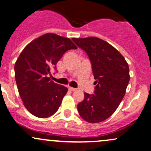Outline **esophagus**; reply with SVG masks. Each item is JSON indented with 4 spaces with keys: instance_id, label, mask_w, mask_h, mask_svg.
<instances>
[{
    "instance_id": "esophagus-1",
    "label": "esophagus",
    "mask_w": 151,
    "mask_h": 151,
    "mask_svg": "<svg viewBox=\"0 0 151 151\" xmlns=\"http://www.w3.org/2000/svg\"><path fill=\"white\" fill-rule=\"evenodd\" d=\"M68 89H69V90H70V91H76V90H77V89H76V88H72V87H69Z\"/></svg>"
}]
</instances>
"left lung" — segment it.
Segmentation results:
<instances>
[{"instance_id":"obj_1","label":"left lung","mask_w":151,"mask_h":151,"mask_svg":"<svg viewBox=\"0 0 151 151\" xmlns=\"http://www.w3.org/2000/svg\"><path fill=\"white\" fill-rule=\"evenodd\" d=\"M89 57L95 81L94 94L85 93L78 104L80 116L90 123L103 122L116 111L124 97L130 76L124 56L105 41L95 37L73 38Z\"/></svg>"}]
</instances>
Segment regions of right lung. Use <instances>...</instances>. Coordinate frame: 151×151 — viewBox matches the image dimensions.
Masks as SVG:
<instances>
[{
	"mask_svg": "<svg viewBox=\"0 0 151 151\" xmlns=\"http://www.w3.org/2000/svg\"><path fill=\"white\" fill-rule=\"evenodd\" d=\"M70 39L53 33L42 35L27 45L15 64L16 84L23 104L34 116L47 118L56 112L66 87L48 75L65 51L76 49Z\"/></svg>",
	"mask_w": 151,
	"mask_h": 151,
	"instance_id": "add662e5",
	"label": "right lung"
}]
</instances>
